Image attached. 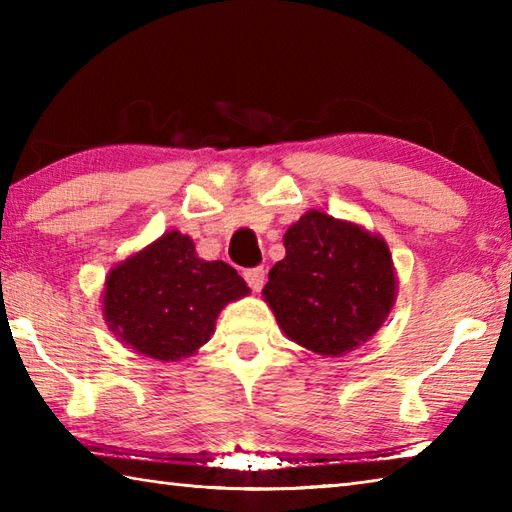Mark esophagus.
I'll return each mask as SVG.
<instances>
[{
  "label": "esophagus",
  "instance_id": "1",
  "mask_svg": "<svg viewBox=\"0 0 512 512\" xmlns=\"http://www.w3.org/2000/svg\"><path fill=\"white\" fill-rule=\"evenodd\" d=\"M244 279H246V284H248L250 288H253L255 292H259V290H262V286H264V281H266V270H264V266L244 270Z\"/></svg>",
  "mask_w": 512,
  "mask_h": 512
}]
</instances>
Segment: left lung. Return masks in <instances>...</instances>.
<instances>
[{"instance_id": "1", "label": "left lung", "mask_w": 512, "mask_h": 512, "mask_svg": "<svg viewBox=\"0 0 512 512\" xmlns=\"http://www.w3.org/2000/svg\"><path fill=\"white\" fill-rule=\"evenodd\" d=\"M286 257L268 273L264 299L288 339L323 356L365 343L394 306L387 244L361 226L308 211L284 235Z\"/></svg>"}]
</instances>
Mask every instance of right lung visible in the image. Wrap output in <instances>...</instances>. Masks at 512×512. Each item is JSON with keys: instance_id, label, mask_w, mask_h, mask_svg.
I'll return each mask as SVG.
<instances>
[{"instance_id": "1", "label": "right lung", "mask_w": 512, "mask_h": 512, "mask_svg": "<svg viewBox=\"0 0 512 512\" xmlns=\"http://www.w3.org/2000/svg\"><path fill=\"white\" fill-rule=\"evenodd\" d=\"M248 295L226 262H204L187 235L171 231L118 264L105 284L110 330L138 354L180 361L211 339L228 301Z\"/></svg>"}]
</instances>
